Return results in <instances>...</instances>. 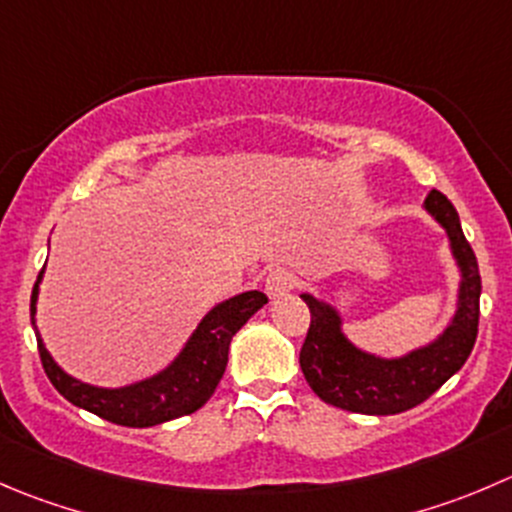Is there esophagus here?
<instances>
[{
	"label": "esophagus",
	"instance_id": "esophagus-1",
	"mask_svg": "<svg viewBox=\"0 0 512 512\" xmlns=\"http://www.w3.org/2000/svg\"><path fill=\"white\" fill-rule=\"evenodd\" d=\"M295 287V275L290 270H272L265 280V292L270 300H280Z\"/></svg>",
	"mask_w": 512,
	"mask_h": 512
}]
</instances>
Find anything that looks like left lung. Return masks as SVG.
<instances>
[{
    "label": "left lung",
    "instance_id": "left-lung-1",
    "mask_svg": "<svg viewBox=\"0 0 512 512\" xmlns=\"http://www.w3.org/2000/svg\"><path fill=\"white\" fill-rule=\"evenodd\" d=\"M423 210L448 235L458 267L455 312L440 335L405 355L385 357L362 350L342 330V312L322 297L302 292L310 307V330L300 350L307 385L320 400L362 415H398L425 403L468 360L478 337L480 272L473 247L460 227L458 210L438 190H430Z\"/></svg>",
    "mask_w": 512,
    "mask_h": 512
}]
</instances>
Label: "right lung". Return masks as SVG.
<instances>
[{"instance_id": "right-lung-1", "label": "right lung", "mask_w": 512, "mask_h": 512, "mask_svg": "<svg viewBox=\"0 0 512 512\" xmlns=\"http://www.w3.org/2000/svg\"><path fill=\"white\" fill-rule=\"evenodd\" d=\"M44 270L39 272L32 290V327L37 335L39 357L44 372L59 395L77 408L89 410L99 418L124 428H152L167 420L182 418L200 410L215 393L227 367V352L235 332L267 305V297L257 290L240 292L235 297L217 302L192 330L175 360L145 380L130 382L122 388H99L77 380L64 372L49 355L37 327V300Z\"/></svg>"}]
</instances>
